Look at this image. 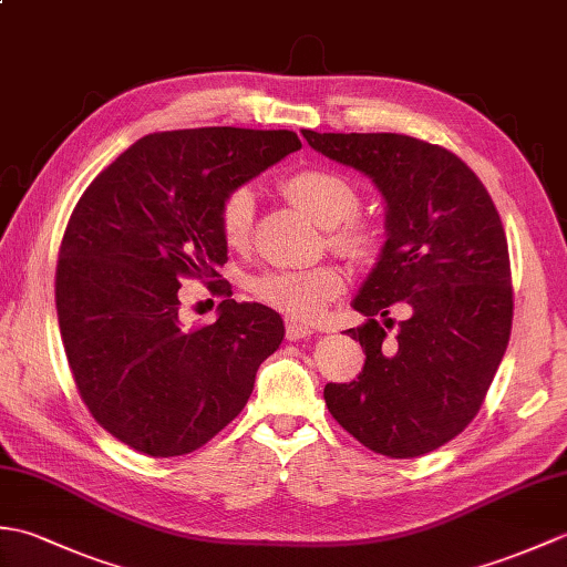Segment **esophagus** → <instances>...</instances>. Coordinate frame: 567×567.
Wrapping results in <instances>:
<instances>
[{
	"instance_id": "34e87169",
	"label": "esophagus",
	"mask_w": 567,
	"mask_h": 567,
	"mask_svg": "<svg viewBox=\"0 0 567 567\" xmlns=\"http://www.w3.org/2000/svg\"><path fill=\"white\" fill-rule=\"evenodd\" d=\"M311 333H315V329L307 327V323H299V321H292V319L285 321V336H287V341L307 339V336H311Z\"/></svg>"
}]
</instances>
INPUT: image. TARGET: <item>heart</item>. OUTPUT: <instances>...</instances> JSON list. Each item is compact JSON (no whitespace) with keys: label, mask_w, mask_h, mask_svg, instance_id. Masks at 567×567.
<instances>
[{"label":"heart","mask_w":567,"mask_h":567,"mask_svg":"<svg viewBox=\"0 0 567 567\" xmlns=\"http://www.w3.org/2000/svg\"><path fill=\"white\" fill-rule=\"evenodd\" d=\"M282 195L321 226H329V244L353 260L375 252L378 234L368 221L358 219V189L329 167H299L282 177ZM256 197L248 187H236L221 199L216 226L228 248H244L252 231ZM252 297L292 319H315L343 290V277L333 265L299 270H265L248 285Z\"/></svg>","instance_id":"b5f03b06"}]
</instances>
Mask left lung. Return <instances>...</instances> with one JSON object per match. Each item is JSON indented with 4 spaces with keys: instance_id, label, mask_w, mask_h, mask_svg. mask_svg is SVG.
I'll return each mask as SVG.
<instances>
[{
    "instance_id": "1",
    "label": "left lung",
    "mask_w": 567,
    "mask_h": 567,
    "mask_svg": "<svg viewBox=\"0 0 567 567\" xmlns=\"http://www.w3.org/2000/svg\"><path fill=\"white\" fill-rule=\"evenodd\" d=\"M302 136L368 175L388 204L375 268L348 329L365 351L358 380L323 388L331 416L365 449L416 457L455 439L483 406L512 333L504 226L480 177L433 143L402 134ZM408 317L394 337L389 309Z\"/></svg>"
}]
</instances>
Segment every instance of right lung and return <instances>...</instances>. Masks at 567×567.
<instances>
[{
    "label": "right lung",
    "instance_id": "obj_1",
    "mask_svg": "<svg viewBox=\"0 0 567 567\" xmlns=\"http://www.w3.org/2000/svg\"><path fill=\"white\" fill-rule=\"evenodd\" d=\"M299 148L285 128L163 131L104 167L72 209L55 270L60 336L90 414L134 451L173 457L212 441L280 348V315L236 302L221 280L216 212ZM183 276L227 297L216 322L178 319Z\"/></svg>",
    "mask_w": 567,
    "mask_h": 567
}]
</instances>
